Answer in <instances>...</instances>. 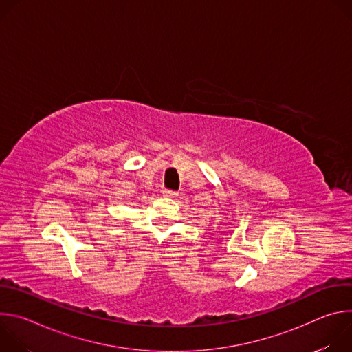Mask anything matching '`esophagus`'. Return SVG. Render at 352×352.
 <instances>
[{"label": "esophagus", "mask_w": 352, "mask_h": 352, "mask_svg": "<svg viewBox=\"0 0 352 352\" xmlns=\"http://www.w3.org/2000/svg\"><path fill=\"white\" fill-rule=\"evenodd\" d=\"M163 195H164L166 197H177V196H178V192H175V190H170V189H166V190H163Z\"/></svg>", "instance_id": "esophagus-1"}]
</instances>
